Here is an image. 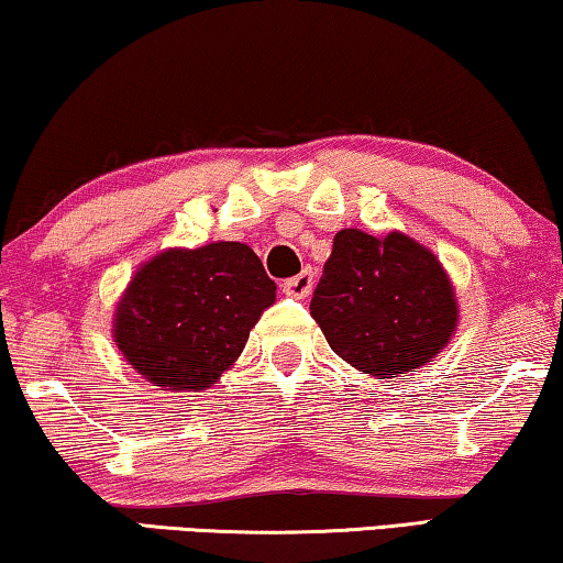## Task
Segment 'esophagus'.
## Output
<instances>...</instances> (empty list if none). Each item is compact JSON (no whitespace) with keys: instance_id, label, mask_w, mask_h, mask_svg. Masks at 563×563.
Segmentation results:
<instances>
[{"instance_id":"esophagus-1","label":"esophagus","mask_w":563,"mask_h":563,"mask_svg":"<svg viewBox=\"0 0 563 563\" xmlns=\"http://www.w3.org/2000/svg\"><path fill=\"white\" fill-rule=\"evenodd\" d=\"M312 289H314V274L309 272V268H305L301 274L291 276V279L284 282V291H287V295L295 297V299L309 297V295H312Z\"/></svg>"}]
</instances>
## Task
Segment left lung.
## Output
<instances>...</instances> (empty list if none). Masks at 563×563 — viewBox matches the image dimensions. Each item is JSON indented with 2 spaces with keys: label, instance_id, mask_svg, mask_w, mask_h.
Instances as JSON below:
<instances>
[{
  "label": "left lung",
  "instance_id": "1",
  "mask_svg": "<svg viewBox=\"0 0 563 563\" xmlns=\"http://www.w3.org/2000/svg\"><path fill=\"white\" fill-rule=\"evenodd\" d=\"M309 312L342 361L380 378L427 365L460 317L450 276L427 246L357 228L332 241Z\"/></svg>",
  "mask_w": 563,
  "mask_h": 563
}]
</instances>
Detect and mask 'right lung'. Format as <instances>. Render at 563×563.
Listing matches in <instances>:
<instances>
[{
    "mask_svg": "<svg viewBox=\"0 0 563 563\" xmlns=\"http://www.w3.org/2000/svg\"><path fill=\"white\" fill-rule=\"evenodd\" d=\"M276 284L246 243L169 249L150 258L113 314L126 363L162 390H206L246 347Z\"/></svg>",
    "mask_w": 563,
    "mask_h": 563,
    "instance_id": "right-lung-1",
    "label": "right lung"
}]
</instances>
